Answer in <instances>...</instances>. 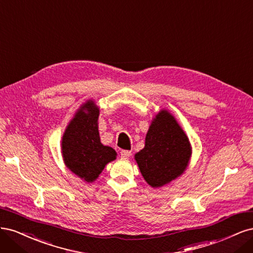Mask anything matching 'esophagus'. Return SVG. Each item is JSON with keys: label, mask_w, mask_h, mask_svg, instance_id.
<instances>
[{"label": "esophagus", "mask_w": 253, "mask_h": 253, "mask_svg": "<svg viewBox=\"0 0 253 253\" xmlns=\"http://www.w3.org/2000/svg\"><path fill=\"white\" fill-rule=\"evenodd\" d=\"M131 151H127V150H122L120 152V155H121V158H125V159H127L129 156H131Z\"/></svg>", "instance_id": "obj_1"}]
</instances>
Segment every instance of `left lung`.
<instances>
[{
  "instance_id": "8db88e82",
  "label": "left lung",
  "mask_w": 253,
  "mask_h": 253,
  "mask_svg": "<svg viewBox=\"0 0 253 253\" xmlns=\"http://www.w3.org/2000/svg\"><path fill=\"white\" fill-rule=\"evenodd\" d=\"M192 147L187 134L168 110L152 119L144 148L135 154L143 179L152 188H162L187 170Z\"/></svg>"
}]
</instances>
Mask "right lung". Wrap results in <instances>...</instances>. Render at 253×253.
Masks as SVG:
<instances>
[{
  "label": "right lung",
  "instance_id": "add662e5",
  "mask_svg": "<svg viewBox=\"0 0 253 253\" xmlns=\"http://www.w3.org/2000/svg\"><path fill=\"white\" fill-rule=\"evenodd\" d=\"M99 106L88 99L76 111L61 140V154L68 170L87 183L94 182L117 153L100 141Z\"/></svg>",
  "mask_w": 253,
  "mask_h": 253
}]
</instances>
